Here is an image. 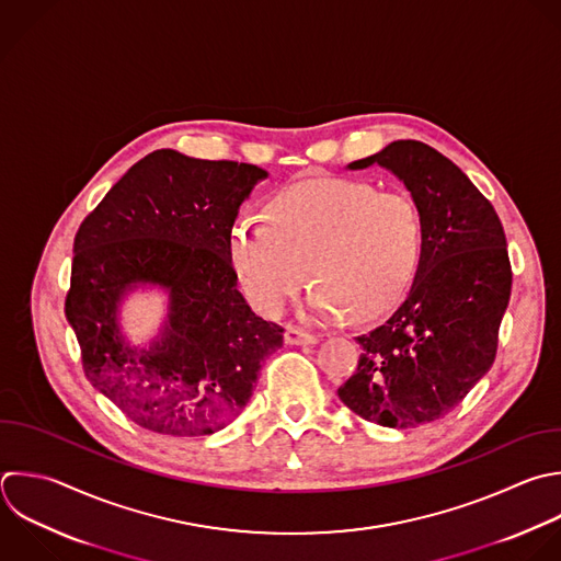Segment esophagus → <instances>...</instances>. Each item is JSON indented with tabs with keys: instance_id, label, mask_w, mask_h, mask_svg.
Wrapping results in <instances>:
<instances>
[{
	"instance_id": "obj_1",
	"label": "esophagus",
	"mask_w": 561,
	"mask_h": 561,
	"mask_svg": "<svg viewBox=\"0 0 561 561\" xmlns=\"http://www.w3.org/2000/svg\"><path fill=\"white\" fill-rule=\"evenodd\" d=\"M285 344H316V335L296 329V327H287L285 329Z\"/></svg>"
}]
</instances>
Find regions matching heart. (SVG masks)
<instances>
[{
	"mask_svg": "<svg viewBox=\"0 0 561 561\" xmlns=\"http://www.w3.org/2000/svg\"><path fill=\"white\" fill-rule=\"evenodd\" d=\"M272 215L274 221L241 215L230 232L232 267L263 316H278L309 270L316 283L302 316L316 322L348 311L368 322L403 298L423 245L410 195L355 180H309L285 188Z\"/></svg>",
	"mask_w": 561,
	"mask_h": 561,
	"instance_id": "1",
	"label": "heart"
}]
</instances>
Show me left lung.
I'll list each match as a JSON object with an SVG mask.
<instances>
[{
    "mask_svg": "<svg viewBox=\"0 0 561 561\" xmlns=\"http://www.w3.org/2000/svg\"><path fill=\"white\" fill-rule=\"evenodd\" d=\"M373 164L410 191L423 245L403 305L355 337L357 370L337 397L366 421L408 430L451 412L491 368L511 296V263L493 206L436 149L397 140L348 169Z\"/></svg>",
    "mask_w": 561,
    "mask_h": 561,
    "instance_id": "1",
    "label": "left lung"
}]
</instances>
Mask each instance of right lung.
Returning a JSON list of instances; mask_svg holds the SVG:
<instances>
[{
  "label": "right lung",
  "mask_w": 561,
  "mask_h": 561,
  "mask_svg": "<svg viewBox=\"0 0 561 561\" xmlns=\"http://www.w3.org/2000/svg\"><path fill=\"white\" fill-rule=\"evenodd\" d=\"M267 171L160 149L134 164L75 239L66 316L92 386L134 423L167 436L224 430L248 405L261 362L283 329L237 289L230 232ZM168 294V318L147 346L122 333L136 288Z\"/></svg>",
  "instance_id": "obj_1"
}]
</instances>
